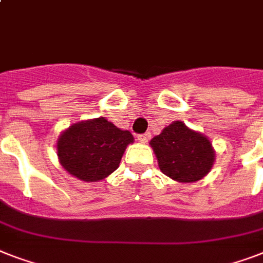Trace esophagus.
Wrapping results in <instances>:
<instances>
[{
    "label": "esophagus",
    "mask_w": 263,
    "mask_h": 263,
    "mask_svg": "<svg viewBox=\"0 0 263 263\" xmlns=\"http://www.w3.org/2000/svg\"><path fill=\"white\" fill-rule=\"evenodd\" d=\"M150 134L146 132V134H142V135H138V140H139L140 143H147L148 140H150Z\"/></svg>",
    "instance_id": "obj_1"
}]
</instances>
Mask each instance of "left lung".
<instances>
[{"instance_id":"8db88e82","label":"left lung","mask_w":263,"mask_h":263,"mask_svg":"<svg viewBox=\"0 0 263 263\" xmlns=\"http://www.w3.org/2000/svg\"><path fill=\"white\" fill-rule=\"evenodd\" d=\"M161 172L180 183L203 179L212 169L216 153L208 136L175 121L150 142Z\"/></svg>"}]
</instances>
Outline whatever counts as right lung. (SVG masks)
<instances>
[{
    "label": "right lung",
    "instance_id": "1",
    "mask_svg": "<svg viewBox=\"0 0 263 263\" xmlns=\"http://www.w3.org/2000/svg\"><path fill=\"white\" fill-rule=\"evenodd\" d=\"M134 142L105 117L72 124L60 135L57 156L69 175L83 181H99L119 168L125 148Z\"/></svg>",
    "mask_w": 263,
    "mask_h": 263
}]
</instances>
